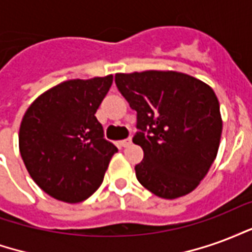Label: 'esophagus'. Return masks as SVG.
<instances>
[{"label":"esophagus","mask_w":252,"mask_h":252,"mask_svg":"<svg viewBox=\"0 0 252 252\" xmlns=\"http://www.w3.org/2000/svg\"><path fill=\"white\" fill-rule=\"evenodd\" d=\"M131 143H132V139H131V137H128V139H124V140H121L120 144L123 146V147H129V146H131Z\"/></svg>","instance_id":"1"}]
</instances>
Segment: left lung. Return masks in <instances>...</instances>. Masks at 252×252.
Segmentation results:
<instances>
[{
    "instance_id": "1",
    "label": "left lung",
    "mask_w": 252,
    "mask_h": 252,
    "mask_svg": "<svg viewBox=\"0 0 252 252\" xmlns=\"http://www.w3.org/2000/svg\"><path fill=\"white\" fill-rule=\"evenodd\" d=\"M116 86L132 109V142L144 158L137 181L158 197L173 200L194 190L216 158L222 121L216 94L200 79L177 71L116 74Z\"/></svg>"
}]
</instances>
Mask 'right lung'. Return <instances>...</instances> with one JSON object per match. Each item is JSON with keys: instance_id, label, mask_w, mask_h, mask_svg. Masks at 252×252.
Here are the masks:
<instances>
[{"instance_id": "obj_1", "label": "right lung", "mask_w": 252, "mask_h": 252, "mask_svg": "<svg viewBox=\"0 0 252 252\" xmlns=\"http://www.w3.org/2000/svg\"><path fill=\"white\" fill-rule=\"evenodd\" d=\"M112 82V75L70 79L47 90L25 112L21 158L32 180L57 200L75 204L89 198L117 153L94 116Z\"/></svg>"}]
</instances>
